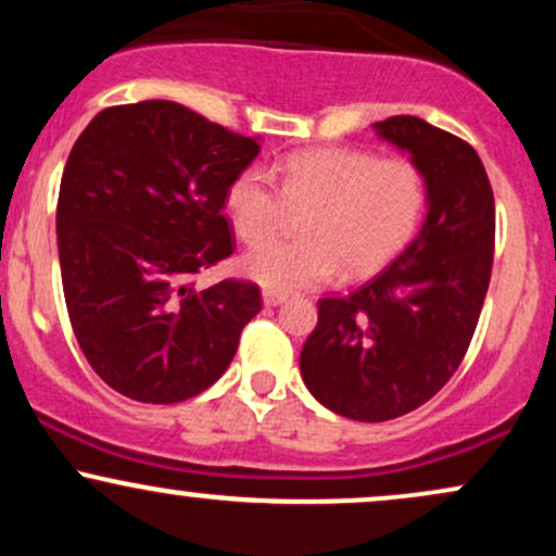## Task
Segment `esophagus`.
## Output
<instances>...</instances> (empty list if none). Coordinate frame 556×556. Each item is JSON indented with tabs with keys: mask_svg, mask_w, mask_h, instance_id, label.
Here are the masks:
<instances>
[{
	"mask_svg": "<svg viewBox=\"0 0 556 556\" xmlns=\"http://www.w3.org/2000/svg\"><path fill=\"white\" fill-rule=\"evenodd\" d=\"M285 300H287V295H282V292H274V290L264 292V303L266 305H279V303H285Z\"/></svg>",
	"mask_w": 556,
	"mask_h": 556,
	"instance_id": "1",
	"label": "esophagus"
}]
</instances>
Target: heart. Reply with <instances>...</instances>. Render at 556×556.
I'll use <instances>...</instances> for the list:
<instances>
[{
    "instance_id": "b5f03b06",
    "label": "heart",
    "mask_w": 556,
    "mask_h": 556,
    "mask_svg": "<svg viewBox=\"0 0 556 556\" xmlns=\"http://www.w3.org/2000/svg\"><path fill=\"white\" fill-rule=\"evenodd\" d=\"M269 172L248 167L227 185L235 235L257 245L276 231L286 206L305 207L304 238L253 248L242 271L266 290L292 292L329 282L340 266L366 277L410 242L426 212V177L407 159H379L361 149H311L285 156Z\"/></svg>"
}]
</instances>
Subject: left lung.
Instances as JSON below:
<instances>
[{
    "mask_svg": "<svg viewBox=\"0 0 556 556\" xmlns=\"http://www.w3.org/2000/svg\"><path fill=\"white\" fill-rule=\"evenodd\" d=\"M410 151L429 190L418 238L350 295L318 300L300 353L311 394L337 416L381 424L429 402L457 371L494 264V190L468 140L418 117L376 123Z\"/></svg>",
    "mask_w": 556,
    "mask_h": 556,
    "instance_id": "left-lung-1",
    "label": "left lung"
}]
</instances>
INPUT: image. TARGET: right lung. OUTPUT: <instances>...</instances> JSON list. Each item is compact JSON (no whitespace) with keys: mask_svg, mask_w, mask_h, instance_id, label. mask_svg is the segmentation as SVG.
Returning <instances> with one entry per match:
<instances>
[{"mask_svg":"<svg viewBox=\"0 0 556 556\" xmlns=\"http://www.w3.org/2000/svg\"><path fill=\"white\" fill-rule=\"evenodd\" d=\"M240 136L175 101L106 106L62 172V290L83 355L114 392L172 405L227 371L261 290L195 274L235 253L227 185L258 156Z\"/></svg>","mask_w":556,"mask_h":556,"instance_id":"obj_1","label":"right lung"}]
</instances>
